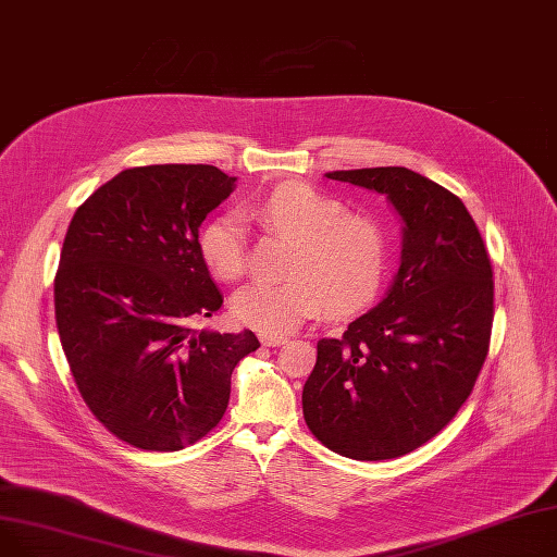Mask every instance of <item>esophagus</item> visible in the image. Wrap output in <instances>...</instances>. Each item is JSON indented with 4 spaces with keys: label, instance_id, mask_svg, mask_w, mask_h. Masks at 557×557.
<instances>
[{
    "label": "esophagus",
    "instance_id": "esophagus-1",
    "mask_svg": "<svg viewBox=\"0 0 557 557\" xmlns=\"http://www.w3.org/2000/svg\"><path fill=\"white\" fill-rule=\"evenodd\" d=\"M260 342H263V346H281L287 342V337L283 335H260Z\"/></svg>",
    "mask_w": 557,
    "mask_h": 557
}]
</instances>
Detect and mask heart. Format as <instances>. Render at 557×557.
Segmentation results:
<instances>
[{
	"label": "heart",
	"instance_id": "b5f03b06",
	"mask_svg": "<svg viewBox=\"0 0 557 557\" xmlns=\"http://www.w3.org/2000/svg\"><path fill=\"white\" fill-rule=\"evenodd\" d=\"M263 220L297 240L283 283H251L232 299L234 317L265 335H283L329 308L348 314L377 292L388 265L384 226L346 213L342 200L306 184L276 188L260 207ZM205 265L220 281L245 272V234L238 213H222L205 224L198 238Z\"/></svg>",
	"mask_w": 557,
	"mask_h": 557
}]
</instances>
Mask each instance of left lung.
Here are the masks:
<instances>
[{"label": "left lung", "mask_w": 557, "mask_h": 557, "mask_svg": "<svg viewBox=\"0 0 557 557\" xmlns=\"http://www.w3.org/2000/svg\"><path fill=\"white\" fill-rule=\"evenodd\" d=\"M325 177L386 195L405 222L403 260L371 312L339 339H319L304 418L348 459H396L434 438L472 394L493 333V265L466 205L420 173Z\"/></svg>", "instance_id": "left-lung-1"}]
</instances>
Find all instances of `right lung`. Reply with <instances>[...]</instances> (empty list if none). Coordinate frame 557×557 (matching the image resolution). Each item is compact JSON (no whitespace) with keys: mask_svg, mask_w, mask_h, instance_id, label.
Here are the masks:
<instances>
[{"mask_svg":"<svg viewBox=\"0 0 557 557\" xmlns=\"http://www.w3.org/2000/svg\"><path fill=\"white\" fill-rule=\"evenodd\" d=\"M236 177L205 163L127 169L76 209L53 281L55 323L94 418L150 451L198 443L222 420L251 331H195L222 294L198 247Z\"/></svg>","mask_w":557,"mask_h":557,"instance_id":"1","label":"right lung"}]
</instances>
